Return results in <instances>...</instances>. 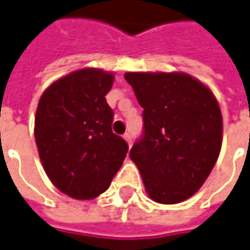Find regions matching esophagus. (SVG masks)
<instances>
[{
    "instance_id": "1",
    "label": "esophagus",
    "mask_w": 250,
    "mask_h": 250,
    "mask_svg": "<svg viewBox=\"0 0 250 250\" xmlns=\"http://www.w3.org/2000/svg\"><path fill=\"white\" fill-rule=\"evenodd\" d=\"M123 138H125V141L127 143H128V146H131V135L128 134V132H125V135H123Z\"/></svg>"
}]
</instances>
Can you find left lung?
<instances>
[{"label": "left lung", "mask_w": 250, "mask_h": 250, "mask_svg": "<svg viewBox=\"0 0 250 250\" xmlns=\"http://www.w3.org/2000/svg\"><path fill=\"white\" fill-rule=\"evenodd\" d=\"M125 78L143 108L145 128L130 158L151 200L181 203L203 186L219 157V104L208 86L186 73L130 71Z\"/></svg>", "instance_id": "obj_1"}]
</instances>
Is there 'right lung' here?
Instances as JSON below:
<instances>
[{"label": "right lung", "instance_id": "add662e5", "mask_svg": "<svg viewBox=\"0 0 250 250\" xmlns=\"http://www.w3.org/2000/svg\"><path fill=\"white\" fill-rule=\"evenodd\" d=\"M112 71L86 67L71 71L40 96L35 141L48 179L77 200L97 198L108 189L128 146L113 134V112L105 95Z\"/></svg>", "mask_w": 250, "mask_h": 250}]
</instances>
